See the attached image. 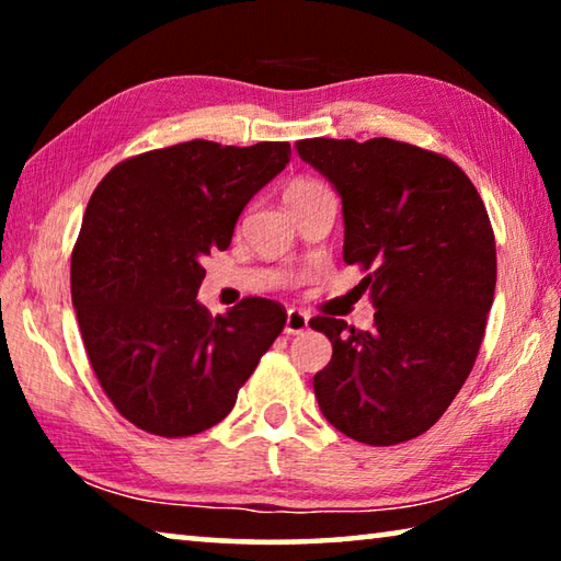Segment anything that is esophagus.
Listing matches in <instances>:
<instances>
[{"mask_svg":"<svg viewBox=\"0 0 561 561\" xmlns=\"http://www.w3.org/2000/svg\"><path fill=\"white\" fill-rule=\"evenodd\" d=\"M307 327H309L307 311L291 307L287 311V324H284V331H287V334H301V331H307Z\"/></svg>","mask_w":561,"mask_h":561,"instance_id":"34e87169","label":"esophagus"}]
</instances>
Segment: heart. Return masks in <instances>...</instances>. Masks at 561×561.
I'll return each instance as SVG.
<instances>
[{"label": "heart", "mask_w": 561, "mask_h": 561, "mask_svg": "<svg viewBox=\"0 0 561 561\" xmlns=\"http://www.w3.org/2000/svg\"><path fill=\"white\" fill-rule=\"evenodd\" d=\"M311 187H319L317 180H309V178H297V180H291V183L287 185V190H284V201H287V197H294V195L307 193V190H311Z\"/></svg>", "instance_id": "1"}]
</instances>
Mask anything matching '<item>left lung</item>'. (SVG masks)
<instances>
[{"mask_svg":"<svg viewBox=\"0 0 561 561\" xmlns=\"http://www.w3.org/2000/svg\"><path fill=\"white\" fill-rule=\"evenodd\" d=\"M341 195L344 262L368 274L376 319L314 317L334 354L314 376L321 413L348 438L396 445L448 411L470 376L495 297L485 203L450 158L391 138L297 140Z\"/></svg>","mask_w":561,"mask_h":561,"instance_id":"left-lung-1","label":"left lung"}]
</instances>
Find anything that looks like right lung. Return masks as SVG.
<instances>
[{
    "label": "right lung",
    "instance_id": "right-lung-1",
    "mask_svg": "<svg viewBox=\"0 0 561 561\" xmlns=\"http://www.w3.org/2000/svg\"><path fill=\"white\" fill-rule=\"evenodd\" d=\"M284 140L237 148L187 140L133 156L93 190L71 252V301L93 374L136 428L187 438L232 411L282 334V304L247 297L213 317L203 257L282 173Z\"/></svg>",
    "mask_w": 561,
    "mask_h": 561
}]
</instances>
